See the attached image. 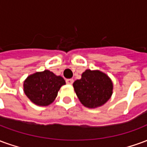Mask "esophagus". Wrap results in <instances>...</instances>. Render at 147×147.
<instances>
[{
  "instance_id": "1",
  "label": "esophagus",
  "mask_w": 147,
  "mask_h": 147,
  "mask_svg": "<svg viewBox=\"0 0 147 147\" xmlns=\"http://www.w3.org/2000/svg\"><path fill=\"white\" fill-rule=\"evenodd\" d=\"M74 80H72V79H67V80H66V83H67V84H68V85H71L72 83H73Z\"/></svg>"
}]
</instances>
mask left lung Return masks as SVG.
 I'll return each instance as SVG.
<instances>
[{
	"label": "left lung",
	"mask_w": 147,
	"mask_h": 147,
	"mask_svg": "<svg viewBox=\"0 0 147 147\" xmlns=\"http://www.w3.org/2000/svg\"><path fill=\"white\" fill-rule=\"evenodd\" d=\"M75 92L85 107L95 109L105 104L113 94V84L109 77L99 70L86 69L80 80L73 83Z\"/></svg>",
	"instance_id": "obj_1"
}]
</instances>
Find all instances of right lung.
<instances>
[{"label": "right lung", "mask_w": 147, "mask_h": 147, "mask_svg": "<svg viewBox=\"0 0 147 147\" xmlns=\"http://www.w3.org/2000/svg\"><path fill=\"white\" fill-rule=\"evenodd\" d=\"M65 80L49 70L38 71L27 76L24 82V91L34 104L48 106L54 102Z\"/></svg>", "instance_id": "right-lung-1"}]
</instances>
